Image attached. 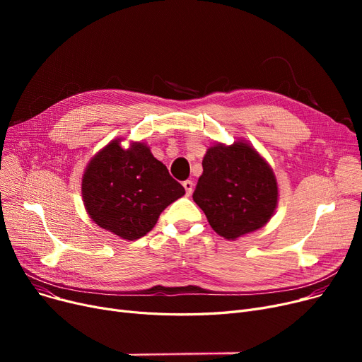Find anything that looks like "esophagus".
I'll list each match as a JSON object with an SVG mask.
<instances>
[{"instance_id":"34e87169","label":"esophagus","mask_w":362,"mask_h":362,"mask_svg":"<svg viewBox=\"0 0 362 362\" xmlns=\"http://www.w3.org/2000/svg\"><path fill=\"white\" fill-rule=\"evenodd\" d=\"M183 187H185V191H186V195L191 197V194L194 191V182L192 180H185L183 182Z\"/></svg>"}]
</instances>
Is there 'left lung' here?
Instances as JSON below:
<instances>
[{"instance_id":"obj_1","label":"left lung","mask_w":362,"mask_h":362,"mask_svg":"<svg viewBox=\"0 0 362 362\" xmlns=\"http://www.w3.org/2000/svg\"><path fill=\"white\" fill-rule=\"evenodd\" d=\"M194 201L213 230L227 240L252 233L274 216L279 187L274 171L246 141L206 149Z\"/></svg>"}]
</instances>
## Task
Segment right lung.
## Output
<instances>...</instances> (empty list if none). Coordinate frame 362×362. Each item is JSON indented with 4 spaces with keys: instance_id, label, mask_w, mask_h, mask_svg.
Segmentation results:
<instances>
[{
    "instance_id": "add662e5",
    "label": "right lung",
    "mask_w": 362,
    "mask_h": 362,
    "mask_svg": "<svg viewBox=\"0 0 362 362\" xmlns=\"http://www.w3.org/2000/svg\"><path fill=\"white\" fill-rule=\"evenodd\" d=\"M122 141H111L90 158L82 176V198L95 224L136 240L154 229L165 208L185 195V187L145 142L123 148Z\"/></svg>"
}]
</instances>
